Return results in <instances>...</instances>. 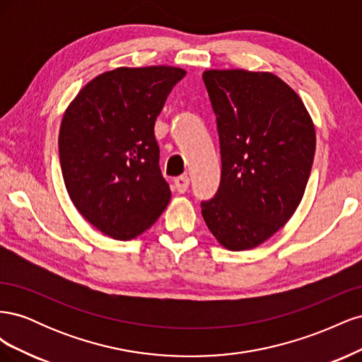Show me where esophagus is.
<instances>
[{"label":"esophagus","mask_w":362,"mask_h":362,"mask_svg":"<svg viewBox=\"0 0 362 362\" xmlns=\"http://www.w3.org/2000/svg\"><path fill=\"white\" fill-rule=\"evenodd\" d=\"M173 184H175V189H177V192H180V193H185V192H187V189H189L190 180H189L187 175H181V177H177V178H175Z\"/></svg>","instance_id":"esophagus-1"}]
</instances>
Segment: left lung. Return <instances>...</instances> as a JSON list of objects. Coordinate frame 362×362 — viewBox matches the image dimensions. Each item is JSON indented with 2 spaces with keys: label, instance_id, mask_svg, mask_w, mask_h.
I'll return each instance as SVG.
<instances>
[{
  "label": "left lung",
  "instance_id": "8db88e82",
  "mask_svg": "<svg viewBox=\"0 0 362 362\" xmlns=\"http://www.w3.org/2000/svg\"><path fill=\"white\" fill-rule=\"evenodd\" d=\"M221 140L222 178L202 217L228 250L264 243L299 206L315 152L305 104L272 72L202 74Z\"/></svg>",
  "mask_w": 362,
  "mask_h": 362
}]
</instances>
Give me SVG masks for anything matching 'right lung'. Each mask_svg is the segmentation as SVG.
<instances>
[{
    "mask_svg": "<svg viewBox=\"0 0 362 362\" xmlns=\"http://www.w3.org/2000/svg\"><path fill=\"white\" fill-rule=\"evenodd\" d=\"M184 75L175 66L116 68L87 83L63 115L64 185L80 214L108 237L136 238L170 201L154 125Z\"/></svg>",
    "mask_w": 362,
    "mask_h": 362,
    "instance_id": "add662e5",
    "label": "right lung"
}]
</instances>
